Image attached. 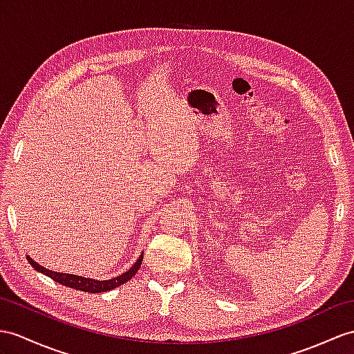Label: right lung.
Here are the masks:
<instances>
[{
    "mask_svg": "<svg viewBox=\"0 0 354 354\" xmlns=\"http://www.w3.org/2000/svg\"><path fill=\"white\" fill-rule=\"evenodd\" d=\"M142 254L138 258L136 263L129 269L127 272H124L123 274H120L117 278H112V279H106V281H97V279H91V278H84V277H77V274H68V273H62V272H53L46 269V267H43L40 264H37L36 261L32 260L31 257L27 255V260L28 263L32 266L34 270H37L43 274H46L50 279H54L55 282L62 283L64 287H71L75 290H81L85 292H103V291H109V290H114L120 286H123L129 279H132L133 274L140 270L141 263H142Z\"/></svg>",
    "mask_w": 354,
    "mask_h": 354,
    "instance_id": "1",
    "label": "right lung"
}]
</instances>
